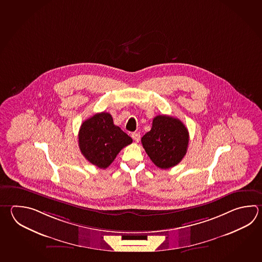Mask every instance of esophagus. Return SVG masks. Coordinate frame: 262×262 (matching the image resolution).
<instances>
[{"instance_id": "esophagus-1", "label": "esophagus", "mask_w": 262, "mask_h": 262, "mask_svg": "<svg viewBox=\"0 0 262 262\" xmlns=\"http://www.w3.org/2000/svg\"><path fill=\"white\" fill-rule=\"evenodd\" d=\"M132 137H133V139L136 142V143H138L140 141V134L139 133H134V134H132Z\"/></svg>"}]
</instances>
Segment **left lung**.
Wrapping results in <instances>:
<instances>
[{"label": "left lung", "instance_id": "1", "mask_svg": "<svg viewBox=\"0 0 262 262\" xmlns=\"http://www.w3.org/2000/svg\"><path fill=\"white\" fill-rule=\"evenodd\" d=\"M189 135L178 118L161 115L153 119L152 128L142 137L146 154L160 169L177 165L186 155Z\"/></svg>", "mask_w": 262, "mask_h": 262}]
</instances>
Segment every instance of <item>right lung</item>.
Returning a JSON list of instances; mask_svg holds the SVG:
<instances>
[{"instance_id":"right-lung-1","label":"right lung","mask_w":262,"mask_h":262,"mask_svg":"<svg viewBox=\"0 0 262 262\" xmlns=\"http://www.w3.org/2000/svg\"><path fill=\"white\" fill-rule=\"evenodd\" d=\"M133 139L116 126L109 113L95 114L81 125L78 144L81 153L93 165L105 169L120 150Z\"/></svg>"}]
</instances>
